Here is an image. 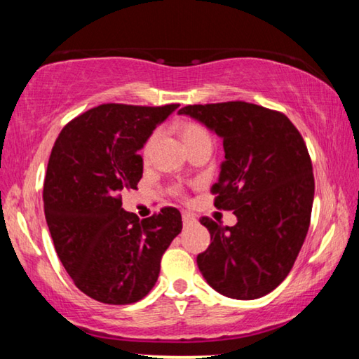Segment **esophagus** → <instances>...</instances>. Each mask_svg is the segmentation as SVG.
<instances>
[{"label":"esophagus","instance_id":"1","mask_svg":"<svg viewBox=\"0 0 359 359\" xmlns=\"http://www.w3.org/2000/svg\"><path fill=\"white\" fill-rule=\"evenodd\" d=\"M182 222H184V224H193L196 222V218H194L191 214H188V212H184V214H182Z\"/></svg>","mask_w":359,"mask_h":359}]
</instances>
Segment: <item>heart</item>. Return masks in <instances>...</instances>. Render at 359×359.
Masks as SVG:
<instances>
[{
  "label": "heart",
  "instance_id": "obj_1",
  "mask_svg": "<svg viewBox=\"0 0 359 359\" xmlns=\"http://www.w3.org/2000/svg\"><path fill=\"white\" fill-rule=\"evenodd\" d=\"M201 136H209V135L205 133L203 126H199L196 123H187V125H184V128H182V139H184L185 144L193 141V139H196V137H201ZM154 139H155V136H150L149 141L145 142L144 155L149 154L151 144H154Z\"/></svg>",
  "mask_w": 359,
  "mask_h": 359
}]
</instances>
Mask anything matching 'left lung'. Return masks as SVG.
Instances as JSON below:
<instances>
[{
    "label": "left lung",
    "mask_w": 359,
    "mask_h": 359,
    "mask_svg": "<svg viewBox=\"0 0 359 359\" xmlns=\"http://www.w3.org/2000/svg\"><path fill=\"white\" fill-rule=\"evenodd\" d=\"M223 139L215 208L234 226L203 217L210 245L196 263L212 288L233 299H258L280 285L306 239L315 182L306 142L287 115L245 101L185 106Z\"/></svg>",
    "instance_id": "1"
}]
</instances>
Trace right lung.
<instances>
[{
  "label": "right lung",
  "mask_w": 359,
  "mask_h": 359,
  "mask_svg": "<svg viewBox=\"0 0 359 359\" xmlns=\"http://www.w3.org/2000/svg\"><path fill=\"white\" fill-rule=\"evenodd\" d=\"M177 107L101 104L71 120L53 145L42 194L47 226L72 282L96 301L125 306L147 296L182 231L175 208L139 220L120 194L137 190V151Z\"/></svg>",
  "instance_id": "obj_1"
}]
</instances>
